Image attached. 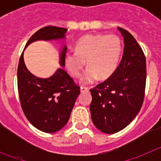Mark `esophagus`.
Wrapping results in <instances>:
<instances>
[{"label": "esophagus", "instance_id": "34e87169", "mask_svg": "<svg viewBox=\"0 0 161 161\" xmlns=\"http://www.w3.org/2000/svg\"><path fill=\"white\" fill-rule=\"evenodd\" d=\"M80 91H81V93H88V92L89 91V88L81 86V88H80Z\"/></svg>", "mask_w": 161, "mask_h": 161}]
</instances>
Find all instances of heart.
Returning a JSON list of instances; mask_svg holds the SVG:
<instances>
[{
	"mask_svg": "<svg viewBox=\"0 0 161 161\" xmlns=\"http://www.w3.org/2000/svg\"><path fill=\"white\" fill-rule=\"evenodd\" d=\"M76 52H68L65 64L74 78L80 76L85 66L87 71L82 78L84 84L93 83L99 78L106 80L116 72L123 44L115 35H87L76 42Z\"/></svg>",
	"mask_w": 161,
	"mask_h": 161,
	"instance_id": "1",
	"label": "heart"
}]
</instances>
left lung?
<instances>
[{"label": "left lung", "mask_w": 161, "mask_h": 161, "mask_svg": "<svg viewBox=\"0 0 161 161\" xmlns=\"http://www.w3.org/2000/svg\"><path fill=\"white\" fill-rule=\"evenodd\" d=\"M124 52L117 70L90 89L91 118L101 131L114 134L130 124L143 106L146 88V58L133 35L119 27Z\"/></svg>", "instance_id": "left-lung-1"}]
</instances>
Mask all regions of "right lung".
I'll use <instances>...</instances> for the list:
<instances>
[{
  "mask_svg": "<svg viewBox=\"0 0 161 161\" xmlns=\"http://www.w3.org/2000/svg\"><path fill=\"white\" fill-rule=\"evenodd\" d=\"M67 29L45 26L30 38L25 47L37 40L64 38ZM67 48L62 51L60 64L64 66ZM80 86L63 68L47 79L36 77L29 72L23 60V52L18 67V89L24 114L33 126L46 133L62 129L69 120L71 112L80 93Z\"/></svg>",
  "mask_w": 161,
  "mask_h": 161,
  "instance_id": "add662e5",
  "label": "right lung"
}]
</instances>
